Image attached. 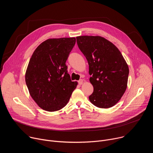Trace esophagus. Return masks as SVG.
<instances>
[{"label":"esophagus","mask_w":153,"mask_h":153,"mask_svg":"<svg viewBox=\"0 0 153 153\" xmlns=\"http://www.w3.org/2000/svg\"><path fill=\"white\" fill-rule=\"evenodd\" d=\"M83 83V80L82 79H80V80H79V85H82Z\"/></svg>","instance_id":"1"}]
</instances>
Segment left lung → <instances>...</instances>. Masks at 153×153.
<instances>
[{
    "instance_id": "left-lung-1",
    "label": "left lung",
    "mask_w": 153,
    "mask_h": 153,
    "mask_svg": "<svg viewBox=\"0 0 153 153\" xmlns=\"http://www.w3.org/2000/svg\"><path fill=\"white\" fill-rule=\"evenodd\" d=\"M77 45L89 65L90 82L94 91L90 102L96 106L115 105L127 88L129 68L119 49L99 36L76 37Z\"/></svg>"
}]
</instances>
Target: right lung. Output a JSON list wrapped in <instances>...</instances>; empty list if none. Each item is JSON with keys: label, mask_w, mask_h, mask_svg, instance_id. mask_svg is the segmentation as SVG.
Returning <instances> with one entry per match:
<instances>
[{"label": "right lung", "mask_w": 153, "mask_h": 153, "mask_svg": "<svg viewBox=\"0 0 153 153\" xmlns=\"http://www.w3.org/2000/svg\"><path fill=\"white\" fill-rule=\"evenodd\" d=\"M75 37L48 39L34 50L25 73L30 96L43 110L53 112L68 102L77 82H72L65 64Z\"/></svg>", "instance_id": "right-lung-1"}]
</instances>
